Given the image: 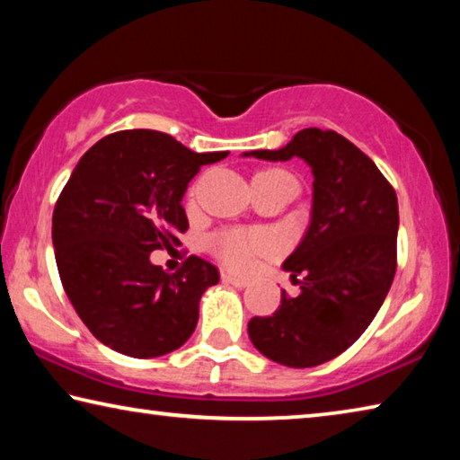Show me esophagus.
<instances>
[{"mask_svg":"<svg viewBox=\"0 0 460 460\" xmlns=\"http://www.w3.org/2000/svg\"><path fill=\"white\" fill-rule=\"evenodd\" d=\"M221 278H223L225 284H231V286H235V288H247L249 286L247 279L237 278V276H233V274H227V271H223Z\"/></svg>","mask_w":460,"mask_h":460,"instance_id":"esophagus-1","label":"esophagus"}]
</instances>
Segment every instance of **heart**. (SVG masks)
Returning a JSON list of instances; mask_svg holds the SVG:
<instances>
[{"mask_svg": "<svg viewBox=\"0 0 460 460\" xmlns=\"http://www.w3.org/2000/svg\"><path fill=\"white\" fill-rule=\"evenodd\" d=\"M268 174L292 178L284 170H268ZM294 181V178H292ZM279 241L268 231L253 229H221L208 237V252L219 260L225 268L233 271L253 270L260 258L276 253Z\"/></svg>", "mask_w": 460, "mask_h": 460, "instance_id": "obj_1", "label": "heart"}]
</instances>
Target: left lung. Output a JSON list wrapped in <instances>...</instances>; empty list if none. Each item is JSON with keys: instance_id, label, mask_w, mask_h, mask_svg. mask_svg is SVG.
Returning <instances> with one entry per match:
<instances>
[{"instance_id": "1", "label": "left lung", "mask_w": 460, "mask_h": 460, "mask_svg": "<svg viewBox=\"0 0 460 460\" xmlns=\"http://www.w3.org/2000/svg\"><path fill=\"white\" fill-rule=\"evenodd\" d=\"M249 155V154H247ZM261 160H306L314 174L313 221L284 261L302 292L271 316H253L249 339L268 359L314 367L347 351L376 318L398 268V197L369 155L332 129L306 128Z\"/></svg>"}]
</instances>
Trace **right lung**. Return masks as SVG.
I'll return each instance as SVG.
<instances>
[{"mask_svg":"<svg viewBox=\"0 0 460 460\" xmlns=\"http://www.w3.org/2000/svg\"><path fill=\"white\" fill-rule=\"evenodd\" d=\"M229 152L197 154L154 129L109 134L84 152L52 215L60 282L84 326L113 351L147 359L182 347L219 270L189 255L174 274L154 249L189 229L186 186Z\"/></svg>","mask_w":460,"mask_h":460,"instance_id":"add662e5","label":"right lung"}]
</instances>
